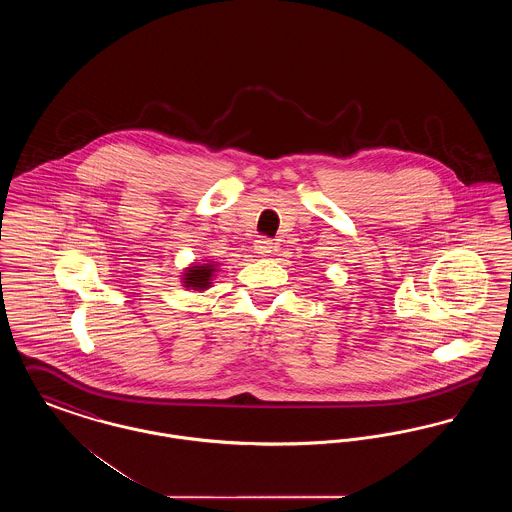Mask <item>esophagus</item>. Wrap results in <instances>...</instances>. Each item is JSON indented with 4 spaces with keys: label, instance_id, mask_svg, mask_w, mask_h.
<instances>
[{
    "label": "esophagus",
    "instance_id": "1",
    "mask_svg": "<svg viewBox=\"0 0 512 512\" xmlns=\"http://www.w3.org/2000/svg\"><path fill=\"white\" fill-rule=\"evenodd\" d=\"M255 251L259 253V255H268V253H272V249H274V244H272V240H268V238H259V240H255Z\"/></svg>",
    "mask_w": 512,
    "mask_h": 512
}]
</instances>
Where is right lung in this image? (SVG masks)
<instances>
[{
  "mask_svg": "<svg viewBox=\"0 0 512 512\" xmlns=\"http://www.w3.org/2000/svg\"><path fill=\"white\" fill-rule=\"evenodd\" d=\"M213 276V265H195L186 270L184 284L192 290H207Z\"/></svg>",
  "mask_w": 512,
  "mask_h": 512,
  "instance_id": "right-lung-1",
  "label": "right lung"
}]
</instances>
